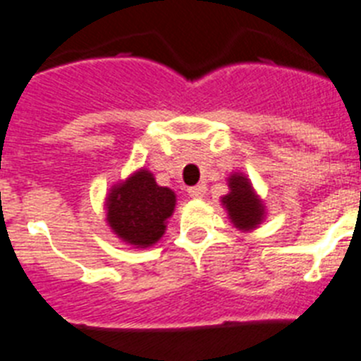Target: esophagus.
I'll list each match as a JSON object with an SVG mask.
<instances>
[{
	"instance_id": "34e87169",
	"label": "esophagus",
	"mask_w": 361,
	"mask_h": 361,
	"mask_svg": "<svg viewBox=\"0 0 361 361\" xmlns=\"http://www.w3.org/2000/svg\"><path fill=\"white\" fill-rule=\"evenodd\" d=\"M204 190H207V188H204V185H194V187L187 188V192L190 197H203Z\"/></svg>"
}]
</instances>
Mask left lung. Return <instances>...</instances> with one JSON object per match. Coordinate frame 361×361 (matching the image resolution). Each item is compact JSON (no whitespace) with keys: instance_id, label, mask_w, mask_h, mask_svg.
Instances as JSON below:
<instances>
[{"instance_id":"1","label":"left lung","mask_w":361,"mask_h":361,"mask_svg":"<svg viewBox=\"0 0 361 361\" xmlns=\"http://www.w3.org/2000/svg\"><path fill=\"white\" fill-rule=\"evenodd\" d=\"M230 194L223 197V204L228 210V216L233 225L241 230H252L261 223L262 204L253 194L252 185L245 176L233 174L230 178Z\"/></svg>"}]
</instances>
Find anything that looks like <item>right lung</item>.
I'll list each match as a JSON object with an SVG mask.
<instances>
[{"label": "right lung", "mask_w": 361, "mask_h": 361, "mask_svg": "<svg viewBox=\"0 0 361 361\" xmlns=\"http://www.w3.org/2000/svg\"><path fill=\"white\" fill-rule=\"evenodd\" d=\"M176 196L171 188L157 185L149 171H138L111 190L108 197V223L113 232L135 246H151L164 235Z\"/></svg>", "instance_id": "1"}]
</instances>
